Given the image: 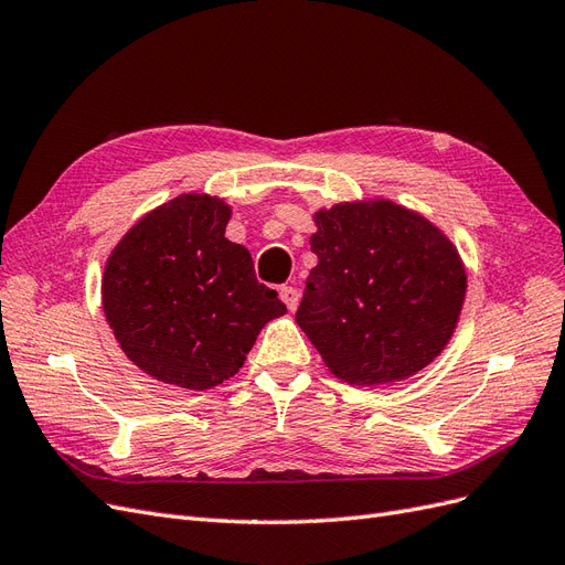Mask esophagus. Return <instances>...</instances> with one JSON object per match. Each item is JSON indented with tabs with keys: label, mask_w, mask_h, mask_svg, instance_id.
<instances>
[{
	"label": "esophagus",
	"mask_w": 565,
	"mask_h": 565,
	"mask_svg": "<svg viewBox=\"0 0 565 565\" xmlns=\"http://www.w3.org/2000/svg\"><path fill=\"white\" fill-rule=\"evenodd\" d=\"M280 299L285 301V306L289 311H295L299 306V289L292 287V285H282L280 287Z\"/></svg>",
	"instance_id": "esophagus-1"
}]
</instances>
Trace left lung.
<instances>
[{"label":"left lung","instance_id":"8db88e82","mask_svg":"<svg viewBox=\"0 0 565 565\" xmlns=\"http://www.w3.org/2000/svg\"><path fill=\"white\" fill-rule=\"evenodd\" d=\"M318 264L297 311L334 377L403 382L450 341L467 295L457 247L391 200L341 202L313 216Z\"/></svg>","mask_w":565,"mask_h":565}]
</instances>
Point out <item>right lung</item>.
I'll return each mask as SVG.
<instances>
[{
	"mask_svg": "<svg viewBox=\"0 0 565 565\" xmlns=\"http://www.w3.org/2000/svg\"><path fill=\"white\" fill-rule=\"evenodd\" d=\"M231 207L188 193L146 214L113 249L100 297L129 361L158 382L204 391L243 367L256 334L287 309L231 243Z\"/></svg>",
	"mask_w": 565,
	"mask_h": 565,
	"instance_id": "1",
	"label": "right lung"
}]
</instances>
